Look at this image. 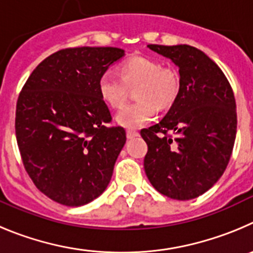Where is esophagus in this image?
Wrapping results in <instances>:
<instances>
[{"mask_svg":"<svg viewBox=\"0 0 253 253\" xmlns=\"http://www.w3.org/2000/svg\"><path fill=\"white\" fill-rule=\"evenodd\" d=\"M126 135H127V138H128V140H132V138L137 137L138 132L137 131H132V129H127Z\"/></svg>","mask_w":253,"mask_h":253,"instance_id":"34e87169","label":"esophagus"}]
</instances>
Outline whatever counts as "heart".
Segmentation results:
<instances>
[{
	"instance_id": "1",
	"label": "heart",
	"mask_w": 253,
	"mask_h": 253,
	"mask_svg": "<svg viewBox=\"0 0 253 253\" xmlns=\"http://www.w3.org/2000/svg\"><path fill=\"white\" fill-rule=\"evenodd\" d=\"M121 76L107 70L98 79V93L104 103L120 108L126 102L129 88H135L138 99L122 108L116 121L126 128H140L158 115V107L168 108L177 98L180 78L172 68L146 56H133L120 67Z\"/></svg>"
}]
</instances>
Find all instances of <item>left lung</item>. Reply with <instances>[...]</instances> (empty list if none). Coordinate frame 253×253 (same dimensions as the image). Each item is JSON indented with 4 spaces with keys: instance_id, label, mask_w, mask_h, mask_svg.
<instances>
[{
    "instance_id": "8db88e82",
    "label": "left lung",
    "mask_w": 253,
    "mask_h": 253,
    "mask_svg": "<svg viewBox=\"0 0 253 253\" xmlns=\"http://www.w3.org/2000/svg\"><path fill=\"white\" fill-rule=\"evenodd\" d=\"M147 47L179 68L180 90L165 117L141 131L147 143L145 172L161 194L194 199L219 180L231 159L237 132L233 90L202 50L190 45Z\"/></svg>"
}]
</instances>
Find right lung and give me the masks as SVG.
Masks as SVG:
<instances>
[{
  "mask_svg": "<svg viewBox=\"0 0 253 253\" xmlns=\"http://www.w3.org/2000/svg\"><path fill=\"white\" fill-rule=\"evenodd\" d=\"M125 55L118 47H69L34 69L16 106V138L27 174L56 203L81 207L106 190L126 143L106 127L110 110L98 79Z\"/></svg>",
  "mask_w": 253,
  "mask_h": 253,
  "instance_id": "add662e5",
  "label": "right lung"
}]
</instances>
